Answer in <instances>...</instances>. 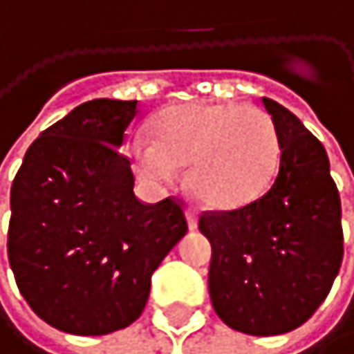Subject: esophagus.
<instances>
[{
	"label": "esophagus",
	"mask_w": 354,
	"mask_h": 354,
	"mask_svg": "<svg viewBox=\"0 0 354 354\" xmlns=\"http://www.w3.org/2000/svg\"><path fill=\"white\" fill-rule=\"evenodd\" d=\"M187 222H189V228L195 230L197 228V222H199V216L195 209H187Z\"/></svg>",
	"instance_id": "esophagus-1"
}]
</instances>
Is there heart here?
Here are the masks:
<instances>
[{
  "label": "heart",
  "instance_id": "b5f03b06",
  "mask_svg": "<svg viewBox=\"0 0 354 354\" xmlns=\"http://www.w3.org/2000/svg\"><path fill=\"white\" fill-rule=\"evenodd\" d=\"M134 169L147 183L174 185L189 167V187L199 201L236 209L257 201L272 185L280 140L272 118L257 107L189 103L165 109L155 140L132 142Z\"/></svg>",
  "mask_w": 354,
  "mask_h": 354
}]
</instances>
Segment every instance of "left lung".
<instances>
[{"label":"left lung","instance_id":"8db88e82","mask_svg":"<svg viewBox=\"0 0 354 354\" xmlns=\"http://www.w3.org/2000/svg\"><path fill=\"white\" fill-rule=\"evenodd\" d=\"M263 105L280 140V169L257 201L205 212L209 297L220 319L251 336L286 334L326 301L338 276L342 209L324 145L274 99Z\"/></svg>","mask_w":354,"mask_h":354}]
</instances>
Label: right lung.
I'll return each mask as SVG.
<instances>
[{
  "label": "right lung",
  "mask_w": 354,
  "mask_h": 354,
  "mask_svg": "<svg viewBox=\"0 0 354 354\" xmlns=\"http://www.w3.org/2000/svg\"><path fill=\"white\" fill-rule=\"evenodd\" d=\"M136 101L93 99L28 147L12 183L8 259L49 326L103 336L142 313L151 276L189 226L180 201L140 203L118 149Z\"/></svg>",
  "instance_id": "obj_1"
}]
</instances>
